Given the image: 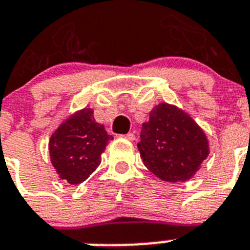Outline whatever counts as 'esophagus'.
<instances>
[{"label":"esophagus","mask_w":250,"mask_h":250,"mask_svg":"<svg viewBox=\"0 0 250 250\" xmlns=\"http://www.w3.org/2000/svg\"><path fill=\"white\" fill-rule=\"evenodd\" d=\"M121 137H123V139H125V140H128V141H135V139H136V136L133 132H128L127 135H122Z\"/></svg>","instance_id":"esophagus-1"}]
</instances>
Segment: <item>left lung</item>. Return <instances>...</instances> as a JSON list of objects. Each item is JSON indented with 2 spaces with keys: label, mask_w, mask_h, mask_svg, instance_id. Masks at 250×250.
<instances>
[{
  "label": "left lung",
  "mask_w": 250,
  "mask_h": 250,
  "mask_svg": "<svg viewBox=\"0 0 250 250\" xmlns=\"http://www.w3.org/2000/svg\"><path fill=\"white\" fill-rule=\"evenodd\" d=\"M137 147L147 169L168 182L192 177L209 154L206 135L191 117L166 103L150 113Z\"/></svg>",
  "instance_id": "left-lung-1"
}]
</instances>
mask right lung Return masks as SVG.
<instances>
[{"mask_svg": "<svg viewBox=\"0 0 250 250\" xmlns=\"http://www.w3.org/2000/svg\"><path fill=\"white\" fill-rule=\"evenodd\" d=\"M113 136L93 118L88 107L70 115L52 135L48 149L60 178L78 185L88 178L101 162V154Z\"/></svg>", "mask_w": 250, "mask_h": 250, "instance_id": "1", "label": "right lung"}]
</instances>
